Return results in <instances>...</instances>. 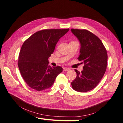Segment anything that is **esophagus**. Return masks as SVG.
<instances>
[{
  "label": "esophagus",
  "instance_id": "1",
  "mask_svg": "<svg viewBox=\"0 0 123 123\" xmlns=\"http://www.w3.org/2000/svg\"><path fill=\"white\" fill-rule=\"evenodd\" d=\"M69 70H70V69L69 68H67V67H64V68H63V70L64 71H69Z\"/></svg>",
  "mask_w": 123,
  "mask_h": 123
}]
</instances>
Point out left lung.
<instances>
[{
  "label": "left lung",
  "mask_w": 123,
  "mask_h": 123,
  "mask_svg": "<svg viewBox=\"0 0 123 123\" xmlns=\"http://www.w3.org/2000/svg\"><path fill=\"white\" fill-rule=\"evenodd\" d=\"M71 31L81 44L80 54L78 59L84 63L83 70L80 73L75 70L77 77L71 85L75 91L87 92L98 85L105 74L107 53L99 38L90 31L73 28Z\"/></svg>",
  "instance_id": "left-lung-1"
}]
</instances>
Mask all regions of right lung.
<instances>
[{
  "label": "right lung",
  "mask_w": 123,
  "mask_h": 123,
  "mask_svg": "<svg viewBox=\"0 0 123 123\" xmlns=\"http://www.w3.org/2000/svg\"><path fill=\"white\" fill-rule=\"evenodd\" d=\"M69 30L39 31L23 43L18 56V66L23 78L30 87L37 91L47 89L62 72L61 67L49 66L48 58L53 53L59 39Z\"/></svg>",
  "instance_id": "obj_1"
}]
</instances>
